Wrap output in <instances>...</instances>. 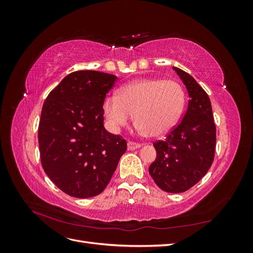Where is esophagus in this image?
<instances>
[{"mask_svg": "<svg viewBox=\"0 0 253 253\" xmlns=\"http://www.w3.org/2000/svg\"><path fill=\"white\" fill-rule=\"evenodd\" d=\"M140 147H141L140 143H136V142H133V141L127 142V150L128 151H134L136 149H139Z\"/></svg>", "mask_w": 253, "mask_h": 253, "instance_id": "1", "label": "esophagus"}]
</instances>
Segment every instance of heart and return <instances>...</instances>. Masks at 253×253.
<instances>
[{
    "instance_id": "1",
    "label": "heart",
    "mask_w": 253,
    "mask_h": 253,
    "mask_svg": "<svg viewBox=\"0 0 253 253\" xmlns=\"http://www.w3.org/2000/svg\"><path fill=\"white\" fill-rule=\"evenodd\" d=\"M185 102V90L178 82L144 78L126 84L119 95L106 97L103 113L115 131L126 126L135 114L138 131L142 135L157 137L176 126Z\"/></svg>"
}]
</instances>
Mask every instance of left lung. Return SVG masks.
Instances as JSON below:
<instances>
[{"label":"left lung","mask_w":253,"mask_h":253,"mask_svg":"<svg viewBox=\"0 0 253 253\" xmlns=\"http://www.w3.org/2000/svg\"><path fill=\"white\" fill-rule=\"evenodd\" d=\"M173 70L186 85L190 100L179 125L166 140L154 142L156 159L149 173L166 192L181 193L196 185L210 169L216 127L209 96L192 76L178 67Z\"/></svg>","instance_id":"obj_1"}]
</instances>
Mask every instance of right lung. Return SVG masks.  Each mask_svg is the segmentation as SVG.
I'll use <instances>...</instances> for the list:
<instances>
[{"label":"right lung","mask_w":253,"mask_h":253,"mask_svg":"<svg viewBox=\"0 0 253 253\" xmlns=\"http://www.w3.org/2000/svg\"><path fill=\"white\" fill-rule=\"evenodd\" d=\"M118 78L74 72L45 100L38 129L40 157L49 179L64 193L87 198L108 186L126 141L103 126L105 95Z\"/></svg>","instance_id":"add662e5"}]
</instances>
